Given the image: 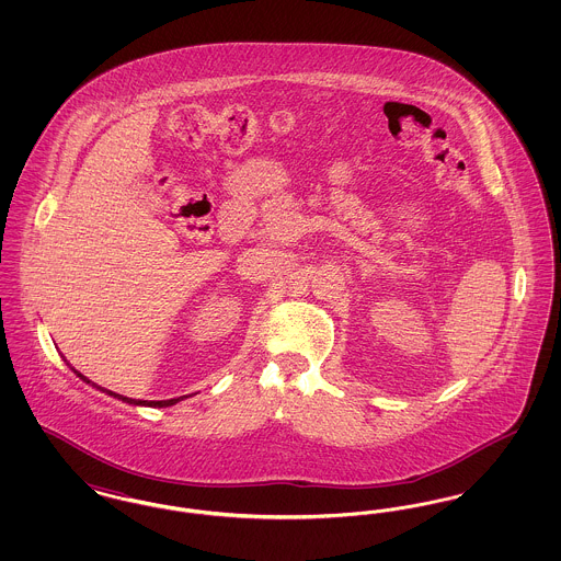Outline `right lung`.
Returning <instances> with one entry per match:
<instances>
[{
  "label": "right lung",
  "instance_id": "obj_1",
  "mask_svg": "<svg viewBox=\"0 0 561 561\" xmlns=\"http://www.w3.org/2000/svg\"><path fill=\"white\" fill-rule=\"evenodd\" d=\"M73 373L80 376L83 382H88L90 385V380L83 376V374L78 373L76 368H71ZM92 387H96V389H101L103 393H107L111 398H117V400L126 401V403H134V405H151V408H165V405H174V403H179L181 400H185L187 396H183V398H174V400H163V401H142V400H133V398H124V396H117V393H113V391H107V389H103V387H99V385H94L92 382Z\"/></svg>",
  "mask_w": 561,
  "mask_h": 561
}]
</instances>
